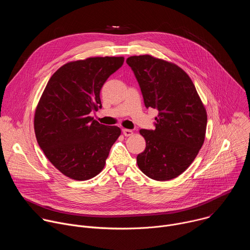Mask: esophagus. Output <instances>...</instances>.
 Instances as JSON below:
<instances>
[{"instance_id":"obj_1","label":"esophagus","mask_w":250,"mask_h":250,"mask_svg":"<svg viewBox=\"0 0 250 250\" xmlns=\"http://www.w3.org/2000/svg\"><path fill=\"white\" fill-rule=\"evenodd\" d=\"M123 133L125 136H130L133 134V131L131 129H127V128H123Z\"/></svg>"}]
</instances>
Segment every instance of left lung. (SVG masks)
Masks as SVG:
<instances>
[{
	"mask_svg": "<svg viewBox=\"0 0 250 250\" xmlns=\"http://www.w3.org/2000/svg\"><path fill=\"white\" fill-rule=\"evenodd\" d=\"M146 108L158 110L155 129H140L146 147L139 169L156 181L181 175L198 155L206 135L207 111L189 75L178 65L151 55L126 59Z\"/></svg>",
	"mask_w": 250,
	"mask_h": 250,
	"instance_id": "obj_1",
	"label": "left lung"
}]
</instances>
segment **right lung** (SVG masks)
Wrapping results in <instances>:
<instances>
[{
  "label": "right lung",
  "mask_w": 250,
  "mask_h": 250,
  "mask_svg": "<svg viewBox=\"0 0 250 250\" xmlns=\"http://www.w3.org/2000/svg\"><path fill=\"white\" fill-rule=\"evenodd\" d=\"M125 58L89 57L61 66L49 79L34 113L38 144L51 164L77 181L89 180L104 167L121 128L90 114L102 108L100 92Z\"/></svg>",
  "instance_id": "right-lung-1"
}]
</instances>
